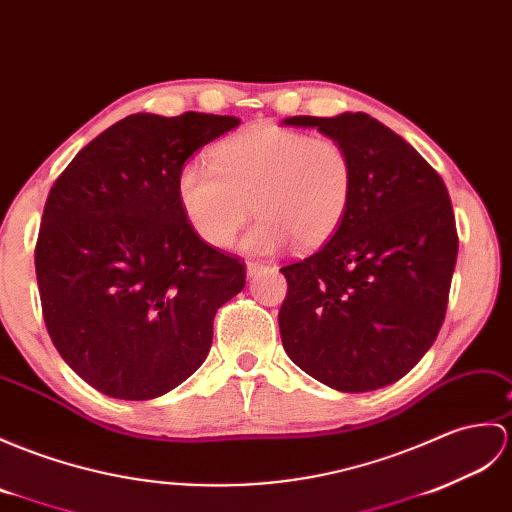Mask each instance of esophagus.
Listing matches in <instances>:
<instances>
[{"instance_id":"esophagus-1","label":"esophagus","mask_w":512,"mask_h":512,"mask_svg":"<svg viewBox=\"0 0 512 512\" xmlns=\"http://www.w3.org/2000/svg\"><path fill=\"white\" fill-rule=\"evenodd\" d=\"M268 266L264 264V261H246V272L248 277H255L259 275V272H264Z\"/></svg>"}]
</instances>
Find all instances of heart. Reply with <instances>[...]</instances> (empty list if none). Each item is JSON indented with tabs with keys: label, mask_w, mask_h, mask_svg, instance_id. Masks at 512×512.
Instances as JSON below:
<instances>
[{
	"label": "heart",
	"mask_w": 512,
	"mask_h": 512,
	"mask_svg": "<svg viewBox=\"0 0 512 512\" xmlns=\"http://www.w3.org/2000/svg\"><path fill=\"white\" fill-rule=\"evenodd\" d=\"M353 192V165L338 139L275 124L235 133L211 150V163H187L178 200L200 240L229 248L253 207L261 220L246 246L275 253L290 240L316 248L338 231Z\"/></svg>",
	"instance_id": "obj_1"
}]
</instances>
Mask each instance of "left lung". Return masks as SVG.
I'll return each instance as SVG.
<instances>
[{
	"mask_svg": "<svg viewBox=\"0 0 512 512\" xmlns=\"http://www.w3.org/2000/svg\"><path fill=\"white\" fill-rule=\"evenodd\" d=\"M283 122L338 139L353 165L334 237L281 268L283 349L329 388L388 386L417 366L445 320L458 255L447 187L406 139L366 113Z\"/></svg>",
	"mask_w": 512,
	"mask_h": 512,
	"instance_id": "obj_1",
	"label": "left lung"
}]
</instances>
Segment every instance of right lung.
I'll use <instances>...</instances> for the list:
<instances>
[{"mask_svg": "<svg viewBox=\"0 0 512 512\" xmlns=\"http://www.w3.org/2000/svg\"><path fill=\"white\" fill-rule=\"evenodd\" d=\"M231 115H128L82 148L45 200L34 248L47 334L71 371L113 399L161 397L205 362L213 318L246 268L205 244L178 174Z\"/></svg>", "mask_w": 512, "mask_h": 512, "instance_id": "1", "label": "right lung"}]
</instances>
